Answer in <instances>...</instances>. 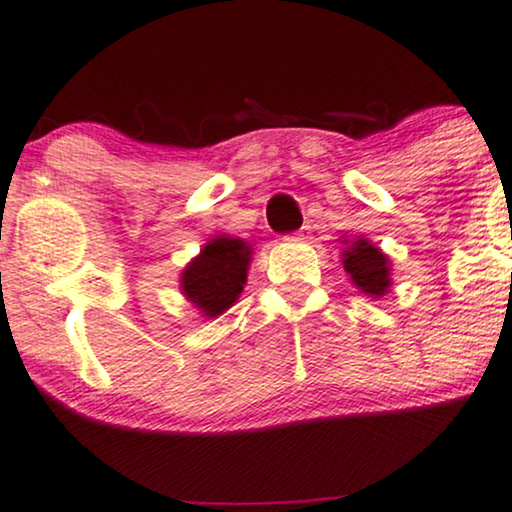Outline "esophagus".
Wrapping results in <instances>:
<instances>
[{
    "label": "esophagus",
    "mask_w": 512,
    "mask_h": 512,
    "mask_svg": "<svg viewBox=\"0 0 512 512\" xmlns=\"http://www.w3.org/2000/svg\"><path fill=\"white\" fill-rule=\"evenodd\" d=\"M285 239L287 242H306V239H311V227L304 225L299 232H294V235H289Z\"/></svg>",
    "instance_id": "34e87169"
}]
</instances>
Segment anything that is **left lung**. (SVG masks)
I'll use <instances>...</instances> for the list:
<instances>
[{
  "label": "left lung",
  "instance_id": "1",
  "mask_svg": "<svg viewBox=\"0 0 512 512\" xmlns=\"http://www.w3.org/2000/svg\"><path fill=\"white\" fill-rule=\"evenodd\" d=\"M344 270L351 275L353 285L370 296H384L389 289V261L377 246L365 239H356L342 254Z\"/></svg>",
  "mask_w": 512,
  "mask_h": 512
}]
</instances>
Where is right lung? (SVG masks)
I'll return each instance as SVG.
<instances>
[{
  "label": "right lung",
  "mask_w": 512,
  "mask_h": 512,
  "mask_svg": "<svg viewBox=\"0 0 512 512\" xmlns=\"http://www.w3.org/2000/svg\"><path fill=\"white\" fill-rule=\"evenodd\" d=\"M251 261L249 244L235 237H216L182 273V292L201 313L216 318L237 301L246 285Z\"/></svg>",
  "instance_id": "right-lung-1"
}]
</instances>
